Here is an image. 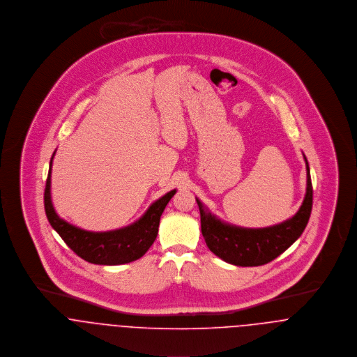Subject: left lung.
<instances>
[{
  "mask_svg": "<svg viewBox=\"0 0 357 357\" xmlns=\"http://www.w3.org/2000/svg\"><path fill=\"white\" fill-rule=\"evenodd\" d=\"M304 160L307 167L304 201L293 218L275 226L245 229L227 225L212 215L196 198L201 216V233L209 250L230 264L256 267L273 261L294 243L305 230L312 211V182L308 160L305 156Z\"/></svg>",
  "mask_w": 357,
  "mask_h": 357,
  "instance_id": "1",
  "label": "left lung"
}]
</instances>
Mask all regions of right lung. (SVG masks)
<instances>
[{"label": "right lung", "instance_id": "add662e5", "mask_svg": "<svg viewBox=\"0 0 357 357\" xmlns=\"http://www.w3.org/2000/svg\"><path fill=\"white\" fill-rule=\"evenodd\" d=\"M53 156L50 160L43 195L45 212L50 226L59 233L60 237L63 238L68 248L73 249L83 260L100 266L126 264L142 257L158 237L160 216L164 212V208L168 204V201L176 193V190L174 189L159 198L158 201H155L137 222L127 227L102 233L82 230L79 227H75L68 222L63 220L56 213L54 206L52 204L50 172Z\"/></svg>", "mask_w": 357, "mask_h": 357}]
</instances>
